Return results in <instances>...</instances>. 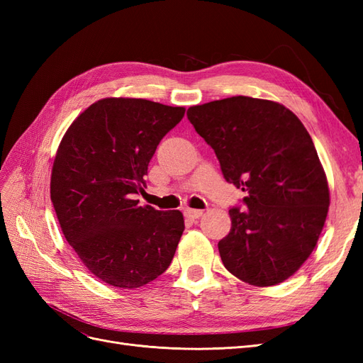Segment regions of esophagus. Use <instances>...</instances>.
Returning <instances> with one entry per match:
<instances>
[{"label": "esophagus", "instance_id": "esophagus-1", "mask_svg": "<svg viewBox=\"0 0 363 363\" xmlns=\"http://www.w3.org/2000/svg\"><path fill=\"white\" fill-rule=\"evenodd\" d=\"M184 216L188 219H199L200 216H203V211H196V208H186Z\"/></svg>", "mask_w": 363, "mask_h": 363}]
</instances>
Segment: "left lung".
<instances>
[{
    "instance_id": "left-lung-1",
    "label": "left lung",
    "mask_w": 363,
    "mask_h": 363,
    "mask_svg": "<svg viewBox=\"0 0 363 363\" xmlns=\"http://www.w3.org/2000/svg\"><path fill=\"white\" fill-rule=\"evenodd\" d=\"M188 119L224 179L247 192L218 244L224 267L259 288L289 279L312 255L330 204L311 135L283 104L242 95L192 106Z\"/></svg>"
}]
</instances>
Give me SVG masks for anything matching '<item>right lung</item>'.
<instances>
[{
    "label": "right lung",
    "instance_id": "add662e5",
    "mask_svg": "<svg viewBox=\"0 0 363 363\" xmlns=\"http://www.w3.org/2000/svg\"><path fill=\"white\" fill-rule=\"evenodd\" d=\"M142 98H103L62 138L50 194L62 232L83 265L115 288L135 289L168 269L184 230L180 211L139 206L148 163L184 116Z\"/></svg>",
    "mask_w": 363,
    "mask_h": 363
}]
</instances>
